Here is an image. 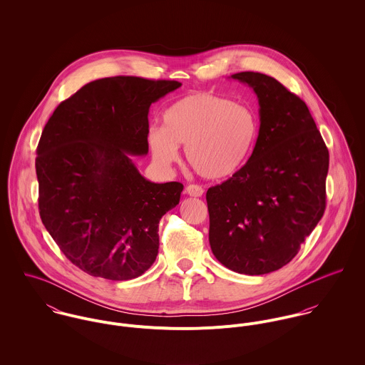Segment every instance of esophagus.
I'll return each instance as SVG.
<instances>
[{
  "mask_svg": "<svg viewBox=\"0 0 365 365\" xmlns=\"http://www.w3.org/2000/svg\"><path fill=\"white\" fill-rule=\"evenodd\" d=\"M185 192L190 195V197H202L204 195V188L201 185H197V184H190L185 190Z\"/></svg>",
  "mask_w": 365,
  "mask_h": 365,
  "instance_id": "obj_1",
  "label": "esophagus"
}]
</instances>
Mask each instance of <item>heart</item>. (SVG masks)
<instances>
[{
  "mask_svg": "<svg viewBox=\"0 0 365 365\" xmlns=\"http://www.w3.org/2000/svg\"><path fill=\"white\" fill-rule=\"evenodd\" d=\"M259 136V120L249 105L197 91L163 113V128H150L148 143L153 158L170 165L185 146V158L195 173L209 180L226 178L252 156Z\"/></svg>",
  "mask_w": 365,
  "mask_h": 365,
  "instance_id": "obj_1",
  "label": "heart"
}]
</instances>
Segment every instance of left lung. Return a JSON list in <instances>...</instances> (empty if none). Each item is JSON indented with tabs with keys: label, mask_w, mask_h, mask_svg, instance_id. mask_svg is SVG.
<instances>
[{
	"label": "left lung",
	"mask_w": 365,
	"mask_h": 365,
	"mask_svg": "<svg viewBox=\"0 0 365 365\" xmlns=\"http://www.w3.org/2000/svg\"><path fill=\"white\" fill-rule=\"evenodd\" d=\"M260 105L247 163L207 192L213 256L239 274L262 275L292 260L326 208L329 150L307 104L275 78L243 71Z\"/></svg>",
	"instance_id": "left-lung-1"
}]
</instances>
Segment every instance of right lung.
Returning <instances> with one entry per match:
<instances>
[{
    "instance_id": "obj_1",
    "label": "right lung",
    "mask_w": 365,
    "mask_h": 365,
    "mask_svg": "<svg viewBox=\"0 0 365 365\" xmlns=\"http://www.w3.org/2000/svg\"><path fill=\"white\" fill-rule=\"evenodd\" d=\"M178 81L116 76L60 103L36 149L39 213L53 240L93 277L126 281L152 267L158 222L184 185L156 184L130 155L149 152V108Z\"/></svg>"
}]
</instances>
